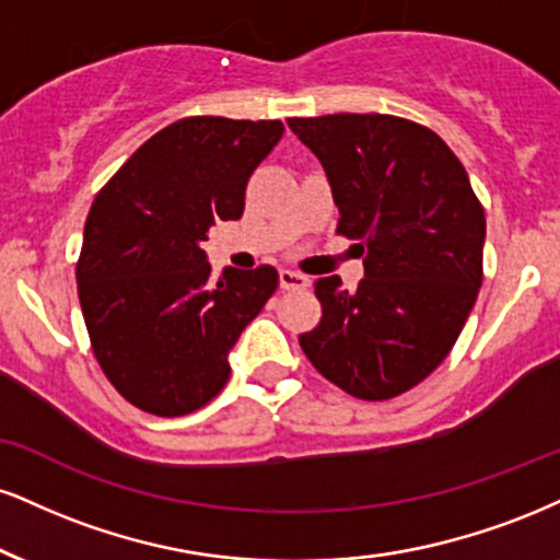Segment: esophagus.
<instances>
[{
	"label": "esophagus",
	"mask_w": 560,
	"mask_h": 560,
	"mask_svg": "<svg viewBox=\"0 0 560 560\" xmlns=\"http://www.w3.org/2000/svg\"><path fill=\"white\" fill-rule=\"evenodd\" d=\"M279 281L284 289H305L307 287V276L292 271V268H281Z\"/></svg>",
	"instance_id": "obj_1"
}]
</instances>
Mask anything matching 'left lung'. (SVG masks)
Masks as SVG:
<instances>
[{
    "instance_id": "obj_1",
    "label": "left lung",
    "mask_w": 560,
    "mask_h": 560,
    "mask_svg": "<svg viewBox=\"0 0 560 560\" xmlns=\"http://www.w3.org/2000/svg\"><path fill=\"white\" fill-rule=\"evenodd\" d=\"M318 156L360 240L365 279L315 281L323 318L300 336L320 375L365 401L394 399L446 360L482 284L485 211L454 151L390 114L287 119Z\"/></svg>"
}]
</instances>
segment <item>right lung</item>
I'll return each instance as SVG.
<instances>
[{
    "mask_svg": "<svg viewBox=\"0 0 560 560\" xmlns=\"http://www.w3.org/2000/svg\"><path fill=\"white\" fill-rule=\"evenodd\" d=\"M279 119L187 117L145 140L85 219L78 298L93 354L143 412L179 417L226 386L229 352L276 292L273 266L211 279L203 242L245 211Z\"/></svg>",
    "mask_w": 560,
    "mask_h": 560,
    "instance_id": "1",
    "label": "right lung"
}]
</instances>
